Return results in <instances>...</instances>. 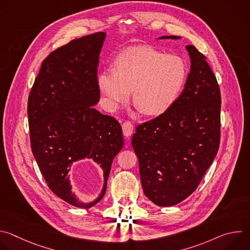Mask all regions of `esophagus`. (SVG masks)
Returning a JSON list of instances; mask_svg holds the SVG:
<instances>
[{
  "instance_id": "obj_1",
  "label": "esophagus",
  "mask_w": 250,
  "mask_h": 250,
  "mask_svg": "<svg viewBox=\"0 0 250 250\" xmlns=\"http://www.w3.org/2000/svg\"><path fill=\"white\" fill-rule=\"evenodd\" d=\"M122 126H123V133H124L125 136L128 137L132 134L134 127H133V125L130 122H125Z\"/></svg>"
}]
</instances>
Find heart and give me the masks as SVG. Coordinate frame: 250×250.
Here are the masks:
<instances>
[{
  "label": "heart",
  "mask_w": 250,
  "mask_h": 250,
  "mask_svg": "<svg viewBox=\"0 0 250 250\" xmlns=\"http://www.w3.org/2000/svg\"><path fill=\"white\" fill-rule=\"evenodd\" d=\"M115 69H104L98 87L110 110H117L132 91L134 104L147 116L166 112L179 96L186 77L185 61L175 54L139 46L116 59Z\"/></svg>",
  "instance_id": "heart-1"
}]
</instances>
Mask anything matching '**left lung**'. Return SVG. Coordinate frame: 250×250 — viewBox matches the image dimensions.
<instances>
[{"label": "left lung", "mask_w": 250, "mask_h": 250, "mask_svg": "<svg viewBox=\"0 0 250 250\" xmlns=\"http://www.w3.org/2000/svg\"><path fill=\"white\" fill-rule=\"evenodd\" d=\"M179 40L166 35L159 40ZM184 90L170 108L139 125L131 139L145 195L159 207L182 202L199 186L221 138V92L206 57L194 46Z\"/></svg>", "instance_id": "left-lung-1"}]
</instances>
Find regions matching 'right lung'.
Returning <instances> with one entry per match:
<instances>
[{
	"instance_id": "right-lung-1",
	"label": "right lung",
	"mask_w": 250,
	"mask_h": 250,
	"mask_svg": "<svg viewBox=\"0 0 250 250\" xmlns=\"http://www.w3.org/2000/svg\"><path fill=\"white\" fill-rule=\"evenodd\" d=\"M105 32L70 42L42 63L28 97L27 116L32 154L49 189L66 203L89 208L106 190L112 162L124 146L120 123L97 111L100 100L97 68ZM82 159L103 171L104 184L92 202L72 191L68 172Z\"/></svg>"
}]
</instances>
